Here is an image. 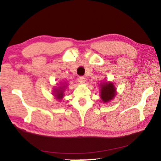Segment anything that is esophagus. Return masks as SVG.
Masks as SVG:
<instances>
[{
    "label": "esophagus",
    "mask_w": 161,
    "mask_h": 161,
    "mask_svg": "<svg viewBox=\"0 0 161 161\" xmlns=\"http://www.w3.org/2000/svg\"><path fill=\"white\" fill-rule=\"evenodd\" d=\"M78 81H79V83H80V84H84V83H85V81H86V80H85V78H84V77H79V79H78Z\"/></svg>",
    "instance_id": "1"
}]
</instances>
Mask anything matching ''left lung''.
I'll return each instance as SVG.
<instances>
[{"label":"left lung","mask_w":161,"mask_h":161,"mask_svg":"<svg viewBox=\"0 0 161 161\" xmlns=\"http://www.w3.org/2000/svg\"><path fill=\"white\" fill-rule=\"evenodd\" d=\"M100 98L106 103L114 99L116 95V89L111 81H102L99 84Z\"/></svg>","instance_id":"1"}]
</instances>
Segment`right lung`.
Listing matches in <instances>:
<instances>
[{
	"instance_id": "right-lung-1",
	"label": "right lung",
	"mask_w": 161,
	"mask_h": 161,
	"mask_svg": "<svg viewBox=\"0 0 161 161\" xmlns=\"http://www.w3.org/2000/svg\"><path fill=\"white\" fill-rule=\"evenodd\" d=\"M58 86H55L53 88V94L56 99H58V101H62V99H63V97H64V91L65 89H66L68 86V83L62 82L58 84Z\"/></svg>"
}]
</instances>
